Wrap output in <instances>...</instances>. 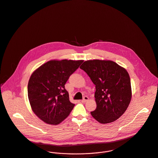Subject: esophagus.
<instances>
[{
	"mask_svg": "<svg viewBox=\"0 0 158 158\" xmlns=\"http://www.w3.org/2000/svg\"><path fill=\"white\" fill-rule=\"evenodd\" d=\"M88 100V97H87V96H84V99L81 101V102L84 103V102H86Z\"/></svg>",
	"mask_w": 158,
	"mask_h": 158,
	"instance_id": "1",
	"label": "esophagus"
}]
</instances>
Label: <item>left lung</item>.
<instances>
[{"mask_svg":"<svg viewBox=\"0 0 158 158\" xmlns=\"http://www.w3.org/2000/svg\"><path fill=\"white\" fill-rule=\"evenodd\" d=\"M80 69L96 85V108L91 116L99 123H107L119 118L131 99V88L127 70L111 60L85 61Z\"/></svg>","mask_w":158,"mask_h":158,"instance_id":"8db88e82","label":"left lung"}]
</instances>
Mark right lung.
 <instances>
[{
  "label": "right lung",
  "instance_id": "right-lung-1",
  "mask_svg": "<svg viewBox=\"0 0 158 158\" xmlns=\"http://www.w3.org/2000/svg\"><path fill=\"white\" fill-rule=\"evenodd\" d=\"M83 60H50L31 74L28 96L31 108L42 121L57 125L68 117L74 104L69 99L65 84Z\"/></svg>",
  "mask_w": 158,
  "mask_h": 158
}]
</instances>
